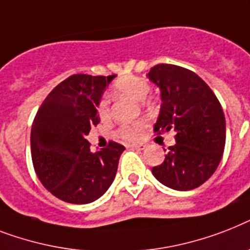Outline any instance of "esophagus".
<instances>
[{"label":"esophagus","instance_id":"obj_1","mask_svg":"<svg viewBox=\"0 0 250 250\" xmlns=\"http://www.w3.org/2000/svg\"><path fill=\"white\" fill-rule=\"evenodd\" d=\"M130 147L138 149V151H143L146 148V145H143V143H133V145H130Z\"/></svg>","mask_w":250,"mask_h":250}]
</instances>
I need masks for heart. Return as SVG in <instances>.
<instances>
[{"instance_id": "obj_1", "label": "heart", "mask_w": 250, "mask_h": 250, "mask_svg": "<svg viewBox=\"0 0 250 250\" xmlns=\"http://www.w3.org/2000/svg\"><path fill=\"white\" fill-rule=\"evenodd\" d=\"M113 90L117 95L127 97L137 102H143L149 93V85L146 80L137 77V76H124L116 81L115 85H113ZM97 111L101 120L105 121V120L109 119V103L107 98L103 97L99 101ZM143 127H145V124L142 121L124 124L116 130V135L121 139L135 141V139L141 138Z\"/></svg>"}]
</instances>
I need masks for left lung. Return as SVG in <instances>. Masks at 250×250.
<instances>
[{"mask_svg": "<svg viewBox=\"0 0 250 250\" xmlns=\"http://www.w3.org/2000/svg\"><path fill=\"white\" fill-rule=\"evenodd\" d=\"M161 91V108L153 130L175 131L164 163L152 167L169 188L189 191L210 178L222 159L226 121L221 103L195 73L174 64H157L147 75Z\"/></svg>", "mask_w": 250, "mask_h": 250, "instance_id": "8db88e82", "label": "left lung"}]
</instances>
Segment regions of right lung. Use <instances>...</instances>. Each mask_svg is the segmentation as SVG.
Instances as JSON below:
<instances>
[{
    "mask_svg": "<svg viewBox=\"0 0 250 250\" xmlns=\"http://www.w3.org/2000/svg\"><path fill=\"white\" fill-rule=\"evenodd\" d=\"M112 76L73 75L45 98L32 124L31 153L39 179L54 196L89 204L115 179L123 145L109 142L91 152L86 135L97 126L98 103Z\"/></svg>",
    "mask_w": 250,
    "mask_h": 250,
    "instance_id": "1",
    "label": "right lung"
}]
</instances>
